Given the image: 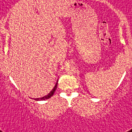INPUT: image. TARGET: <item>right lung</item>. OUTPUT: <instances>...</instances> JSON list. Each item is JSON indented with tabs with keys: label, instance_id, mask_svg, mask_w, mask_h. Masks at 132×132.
Here are the masks:
<instances>
[{
	"label": "right lung",
	"instance_id": "add662e5",
	"mask_svg": "<svg viewBox=\"0 0 132 132\" xmlns=\"http://www.w3.org/2000/svg\"><path fill=\"white\" fill-rule=\"evenodd\" d=\"M58 82V81H57ZM57 83L56 84L55 86L54 87V88L53 89V90L51 91V92H50L49 94H48L46 96H43V97H42V98H35V100L36 101H39V100H46V99H48V98H51L53 95V94L55 93V92L56 90V88H57Z\"/></svg>",
	"mask_w": 132,
	"mask_h": 132
}]
</instances>
